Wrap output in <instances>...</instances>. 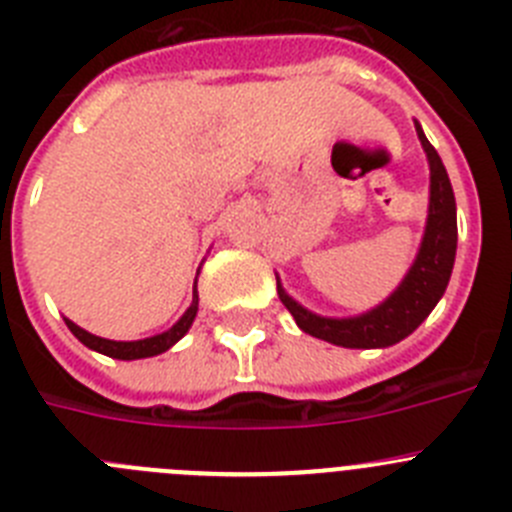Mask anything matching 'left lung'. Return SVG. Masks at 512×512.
Returning a JSON list of instances; mask_svg holds the SVG:
<instances>
[{"mask_svg":"<svg viewBox=\"0 0 512 512\" xmlns=\"http://www.w3.org/2000/svg\"><path fill=\"white\" fill-rule=\"evenodd\" d=\"M418 138L428 153L431 164V205H428V225H425L423 243L415 264L410 266L408 277L402 279L395 295L387 297L379 307L364 312L359 318H320L297 305L277 282V292L282 305L292 312L305 333L320 341L336 343L343 348H384L410 336L423 323L451 279L456 256V200L451 189L449 174L443 169L441 156L428 143L420 125H415Z\"/></svg>","mask_w":512,"mask_h":512,"instance_id":"obj_1","label":"left lung"}]
</instances>
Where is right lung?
Wrapping results in <instances>:
<instances>
[{"instance_id":"add662e5","label":"right lung","mask_w":512,"mask_h":512,"mask_svg":"<svg viewBox=\"0 0 512 512\" xmlns=\"http://www.w3.org/2000/svg\"><path fill=\"white\" fill-rule=\"evenodd\" d=\"M197 302H200V297H197V289H194L192 305H189V310L184 312L182 320H179L174 328L166 330V333H161V336L143 338V341H107V338L92 336V333H87V330L79 328V325L71 323V320H66V325H69L71 333H74V336L79 338L84 346L94 348V351H99V354L112 356V359H122V361L146 359V356H156V354H164V351H169V348L174 346V343L179 341L184 333H187L189 325H192V320H194V315H197Z\"/></svg>"}]
</instances>
